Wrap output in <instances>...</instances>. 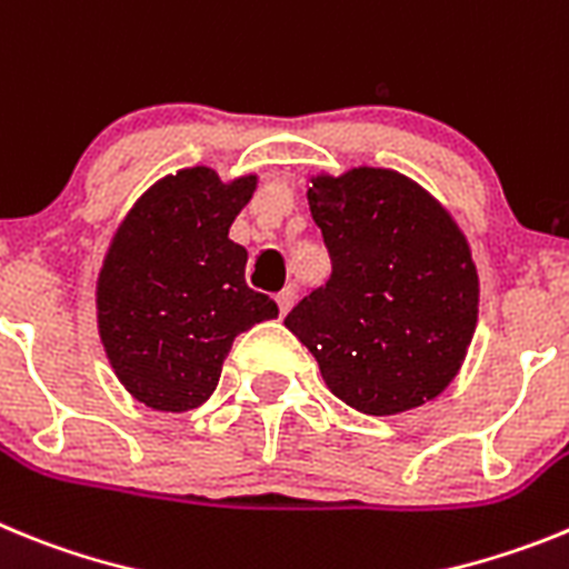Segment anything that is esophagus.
<instances>
[{"instance_id": "esophagus-1", "label": "esophagus", "mask_w": 569, "mask_h": 569, "mask_svg": "<svg viewBox=\"0 0 569 569\" xmlns=\"http://www.w3.org/2000/svg\"><path fill=\"white\" fill-rule=\"evenodd\" d=\"M278 309H280V315H286L291 309V306H295V289H291V286H286V289H280L278 291Z\"/></svg>"}]
</instances>
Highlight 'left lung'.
Returning <instances> with one entry per match:
<instances>
[{"label": "left lung", "mask_w": 569, "mask_h": 569, "mask_svg": "<svg viewBox=\"0 0 569 569\" xmlns=\"http://www.w3.org/2000/svg\"><path fill=\"white\" fill-rule=\"evenodd\" d=\"M306 197L332 274L286 315V329L358 412L398 415L438 398L478 323V271L463 231L429 191L389 168L318 174Z\"/></svg>", "instance_id": "8db88e82"}]
</instances>
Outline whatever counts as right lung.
Returning <instances> with one entry per match:
<instances>
[{"mask_svg":"<svg viewBox=\"0 0 569 569\" xmlns=\"http://www.w3.org/2000/svg\"><path fill=\"white\" fill-rule=\"evenodd\" d=\"M257 189L206 166L157 180L113 234L97 280V323L122 387L160 412H189L217 389L240 332L278 318L246 286V249L229 240Z\"/></svg>","mask_w":569,"mask_h":569,"instance_id":"add662e5","label":"right lung"}]
</instances>
